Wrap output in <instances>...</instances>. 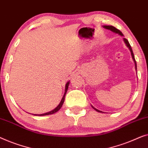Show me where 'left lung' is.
<instances>
[{"mask_svg": "<svg viewBox=\"0 0 148 148\" xmlns=\"http://www.w3.org/2000/svg\"><path fill=\"white\" fill-rule=\"evenodd\" d=\"M103 28L106 29H108V30L111 31L112 32H113V33H118L119 35H121V36H122V37L123 36V33H121V32H120L119 30L117 29H116V28H115V27H113V26H112V25H104V26H103ZM123 41H124L125 43V44H126L127 47L128 48L130 49V51H131V54H132V58H133V60H134V63H135V68H136V70H137V64H136V60H135L134 54V53H133V50H132V47H131V45H130V43H129V41H128L127 39H125V38H123ZM91 107H92L93 108V109H94L96 111L99 112V113H103V111H99V110L95 109V108L94 107H93V106L91 105Z\"/></svg>", "mask_w": 148, "mask_h": 148, "instance_id": "obj_1", "label": "left lung"}]
</instances>
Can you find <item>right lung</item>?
I'll use <instances>...</instances> for the list:
<instances>
[{
    "label": "right lung",
    "mask_w": 148,
    "mask_h": 148,
    "mask_svg": "<svg viewBox=\"0 0 148 148\" xmlns=\"http://www.w3.org/2000/svg\"><path fill=\"white\" fill-rule=\"evenodd\" d=\"M69 84H70V81H68V82L66 83V88H65V92H64L63 97H62V99L61 100V101H60V103L59 105L57 106V107H56L55 109H53L52 111H49V112H47V113H43V114H33V115H37V116H44V115H52V114L56 113V112H58L59 110L61 109L62 106L63 105V103L64 102V99H65V96L66 92H67V90H68V86H69Z\"/></svg>",
    "instance_id": "1"
}]
</instances>
